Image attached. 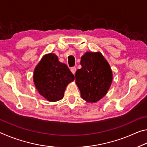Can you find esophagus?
<instances>
[{
	"label": "esophagus",
	"mask_w": 147,
	"mask_h": 147,
	"mask_svg": "<svg viewBox=\"0 0 147 147\" xmlns=\"http://www.w3.org/2000/svg\"><path fill=\"white\" fill-rule=\"evenodd\" d=\"M71 72H72V73L74 74H75V73H76V68L75 67H71Z\"/></svg>",
	"instance_id": "1"
}]
</instances>
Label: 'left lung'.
<instances>
[{"label":"left lung","mask_w":147,"mask_h":147,"mask_svg":"<svg viewBox=\"0 0 147 147\" xmlns=\"http://www.w3.org/2000/svg\"><path fill=\"white\" fill-rule=\"evenodd\" d=\"M82 68L75 74L81 96L88 102H96L106 95L112 82V71L100 53L87 52L82 56Z\"/></svg>","instance_id":"obj_1"}]
</instances>
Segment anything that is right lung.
<instances>
[{
	"mask_svg": "<svg viewBox=\"0 0 147 147\" xmlns=\"http://www.w3.org/2000/svg\"><path fill=\"white\" fill-rule=\"evenodd\" d=\"M34 82L39 93L49 102L63 98L68 84L74 76L67 65L61 63L54 54L45 55L35 68Z\"/></svg>",
	"mask_w": 147,
	"mask_h": 147,
	"instance_id": "right-lung-1",
	"label": "right lung"
}]
</instances>
